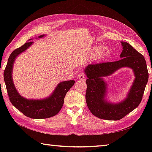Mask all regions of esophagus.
<instances>
[{"label": "esophagus", "instance_id": "esophagus-1", "mask_svg": "<svg viewBox=\"0 0 152 152\" xmlns=\"http://www.w3.org/2000/svg\"><path fill=\"white\" fill-rule=\"evenodd\" d=\"M77 78H78L80 80H84L85 78H86L85 74H83V73H82V72L80 73V74H78V75L77 76Z\"/></svg>", "mask_w": 152, "mask_h": 152}]
</instances>
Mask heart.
<instances>
[{
    "mask_svg": "<svg viewBox=\"0 0 152 152\" xmlns=\"http://www.w3.org/2000/svg\"><path fill=\"white\" fill-rule=\"evenodd\" d=\"M110 52L111 50L109 47L96 45L91 49V54L93 56H96L99 58H105L109 56Z\"/></svg>",
    "mask_w": 152,
    "mask_h": 152,
    "instance_id": "obj_1",
    "label": "heart"
}]
</instances>
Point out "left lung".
Segmentation results:
<instances>
[{
    "instance_id": "1",
    "label": "left lung",
    "mask_w": 152,
    "mask_h": 152,
    "mask_svg": "<svg viewBox=\"0 0 152 152\" xmlns=\"http://www.w3.org/2000/svg\"><path fill=\"white\" fill-rule=\"evenodd\" d=\"M121 59L118 61L88 64L84 69L87 90L86 99L90 112L96 117L107 120H119L136 108L140 103L148 81V71L144 56L131 45L121 42ZM124 67H130L135 78L126 97L114 103L106 99L107 84L104 77Z\"/></svg>"
}]
</instances>
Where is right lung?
Returning a JSON list of instances; mask_svg holds the SVG:
<instances>
[{
  "mask_svg": "<svg viewBox=\"0 0 152 152\" xmlns=\"http://www.w3.org/2000/svg\"><path fill=\"white\" fill-rule=\"evenodd\" d=\"M45 36L42 34L41 38ZM33 38L28 40L22 46L15 50L10 56L7 65L4 72V80L10 101L15 107L28 118L33 119H45L57 114L63 105L66 93L75 83L74 80L61 82L48 97L41 99H28L22 96L16 89L12 78L13 66L15 60L19 54L27 50L34 42Z\"/></svg>",
  "mask_w": 152,
  "mask_h": 152,
  "instance_id": "obj_1",
  "label": "right lung"
}]
</instances>
